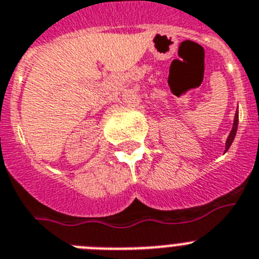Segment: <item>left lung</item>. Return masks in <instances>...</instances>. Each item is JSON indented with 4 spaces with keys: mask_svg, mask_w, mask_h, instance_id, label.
<instances>
[{
    "mask_svg": "<svg viewBox=\"0 0 259 259\" xmlns=\"http://www.w3.org/2000/svg\"><path fill=\"white\" fill-rule=\"evenodd\" d=\"M237 125H238V113H236L235 121H233V127H232V130H231V133H229L228 138H227L226 151H227V150H228L229 147H231V145H232V142H233V139H235L236 132H237Z\"/></svg>",
    "mask_w": 259,
    "mask_h": 259,
    "instance_id": "1",
    "label": "left lung"
}]
</instances>
